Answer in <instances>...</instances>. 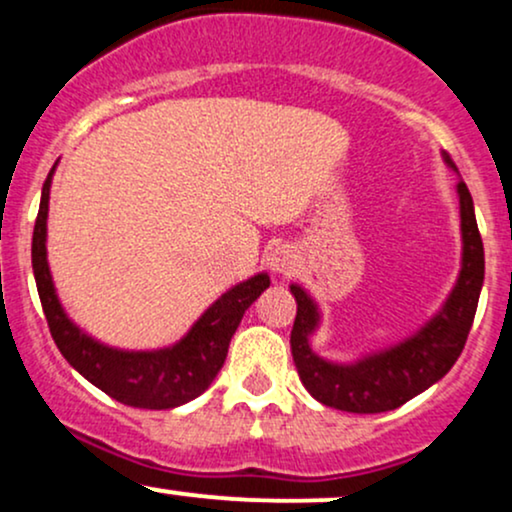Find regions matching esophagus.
Here are the masks:
<instances>
[{"instance_id":"obj_1","label":"esophagus","mask_w":512,"mask_h":512,"mask_svg":"<svg viewBox=\"0 0 512 512\" xmlns=\"http://www.w3.org/2000/svg\"><path fill=\"white\" fill-rule=\"evenodd\" d=\"M267 264L274 274L291 276V274H296V269H298V257H296V252L289 248V245H279V248H274L267 255Z\"/></svg>"}]
</instances>
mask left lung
Here are the masks:
<instances>
[{
	"instance_id": "obj_1",
	"label": "left lung",
	"mask_w": 512,
	"mask_h": 512,
	"mask_svg": "<svg viewBox=\"0 0 512 512\" xmlns=\"http://www.w3.org/2000/svg\"><path fill=\"white\" fill-rule=\"evenodd\" d=\"M443 161L457 173L455 163L445 151ZM457 197L462 233L460 274L431 320H426L402 342L370 351L351 363L330 361L315 354L310 337L320 330V305L301 284H291V293L298 303L291 330V354L301 383L317 402L351 414L392 411L436 385L455 366L472 330L484 286V243L479 236L472 195L462 180L457 182Z\"/></svg>"
}]
</instances>
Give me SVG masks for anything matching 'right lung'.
Segmentation results:
<instances>
[{"instance_id":"add662e5","label":"right lung","mask_w":512,"mask_h":512,"mask_svg":"<svg viewBox=\"0 0 512 512\" xmlns=\"http://www.w3.org/2000/svg\"><path fill=\"white\" fill-rule=\"evenodd\" d=\"M52 175H55V166H52L43 185V195H40L31 257L38 296L57 349L88 383L127 407L175 409L202 395L219 375L223 361H226L228 344H231V337L236 334L245 310L262 296L264 289H269V274L260 272L228 289L199 315V320L187 330L185 337L175 344L163 346V349L127 351L98 342L81 330L62 308L50 274L48 245L45 243H48Z\"/></svg>"}]
</instances>
